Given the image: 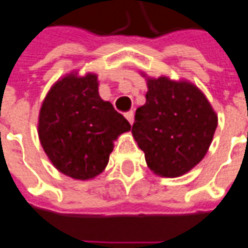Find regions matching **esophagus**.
I'll return each instance as SVG.
<instances>
[{
  "instance_id": "esophagus-1",
  "label": "esophagus",
  "mask_w": 248,
  "mask_h": 248,
  "mask_svg": "<svg viewBox=\"0 0 248 248\" xmlns=\"http://www.w3.org/2000/svg\"><path fill=\"white\" fill-rule=\"evenodd\" d=\"M124 117H126V119L129 121L130 124H133V122H134V112L133 111H129L124 114Z\"/></svg>"
}]
</instances>
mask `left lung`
<instances>
[{
  "mask_svg": "<svg viewBox=\"0 0 248 248\" xmlns=\"http://www.w3.org/2000/svg\"><path fill=\"white\" fill-rule=\"evenodd\" d=\"M141 75L148 93L145 105L137 108L133 137L154 174L180 177L205 157L217 127V114L189 80Z\"/></svg>",
  "mask_w": 248,
  "mask_h": 248,
  "instance_id": "8db88e82",
  "label": "left lung"
}]
</instances>
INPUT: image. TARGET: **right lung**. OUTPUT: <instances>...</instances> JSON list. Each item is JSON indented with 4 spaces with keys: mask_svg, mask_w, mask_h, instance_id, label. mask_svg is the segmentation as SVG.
I'll list each match as a JSON object with an SVG mask.
<instances>
[{
    "mask_svg": "<svg viewBox=\"0 0 248 248\" xmlns=\"http://www.w3.org/2000/svg\"><path fill=\"white\" fill-rule=\"evenodd\" d=\"M98 87L96 74L72 71L52 84L40 107V143L52 165L74 180H93L103 172L114 141L131 129Z\"/></svg>",
    "mask_w": 248,
    "mask_h": 248,
    "instance_id": "right-lung-1",
    "label": "right lung"
}]
</instances>
